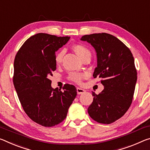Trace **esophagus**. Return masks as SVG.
I'll return each instance as SVG.
<instances>
[{
    "label": "esophagus",
    "mask_w": 150,
    "mask_h": 150,
    "mask_svg": "<svg viewBox=\"0 0 150 150\" xmlns=\"http://www.w3.org/2000/svg\"><path fill=\"white\" fill-rule=\"evenodd\" d=\"M77 94H82V93H84L85 92V89H83L81 88L80 87H77Z\"/></svg>",
    "instance_id": "esophagus-1"
}]
</instances>
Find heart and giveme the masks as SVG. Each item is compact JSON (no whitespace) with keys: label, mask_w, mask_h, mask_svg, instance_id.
<instances>
[{"label":"heart","mask_w":150,"mask_h":150,"mask_svg":"<svg viewBox=\"0 0 150 150\" xmlns=\"http://www.w3.org/2000/svg\"><path fill=\"white\" fill-rule=\"evenodd\" d=\"M72 49L73 51H75V53L79 56V57L81 59L84 58L85 56L87 55V54H91V52H90L89 50L86 47H85L84 45H83L81 44L74 45L72 47ZM64 54H65V52H64V51H59L58 53L56 54L54 61H55V63L57 65H60L61 62H62ZM85 77V75L84 73L79 72H72L70 73L69 76V78L70 80L77 83H81L82 80Z\"/></svg>","instance_id":"heart-1"}]
</instances>
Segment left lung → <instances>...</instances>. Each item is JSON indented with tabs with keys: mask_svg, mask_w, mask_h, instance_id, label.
I'll list each match as a JSON object with an SVG mask.
<instances>
[{
	"mask_svg": "<svg viewBox=\"0 0 150 150\" xmlns=\"http://www.w3.org/2000/svg\"><path fill=\"white\" fill-rule=\"evenodd\" d=\"M91 44L97 53L94 78H100L104 89L92 93L93 101L88 113L97 122L109 124L126 113L132 102L137 71L132 52L117 37L108 33H95L81 38Z\"/></svg>",
	"mask_w": 150,
	"mask_h": 150,
	"instance_id": "left-lung-1",
	"label": "left lung"
}]
</instances>
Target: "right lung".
Instances as JSON below:
<instances>
[{
    "label": "right lung",
    "mask_w": 150,
    "mask_h": 150,
    "mask_svg": "<svg viewBox=\"0 0 150 150\" xmlns=\"http://www.w3.org/2000/svg\"><path fill=\"white\" fill-rule=\"evenodd\" d=\"M70 37L37 33L24 42L14 61V86L24 111L33 122L45 127L62 122L77 96L74 85L65 84L63 91L53 89L56 70L55 52Z\"/></svg>",
    "instance_id": "1"
}]
</instances>
